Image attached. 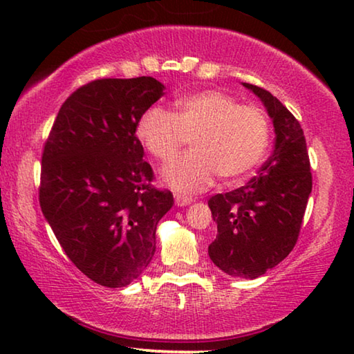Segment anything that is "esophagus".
<instances>
[{"label": "esophagus", "instance_id": "34e87169", "mask_svg": "<svg viewBox=\"0 0 354 354\" xmlns=\"http://www.w3.org/2000/svg\"><path fill=\"white\" fill-rule=\"evenodd\" d=\"M192 201H194L192 196H185V195H179V194L175 195V203L178 206H187Z\"/></svg>", "mask_w": 354, "mask_h": 354}]
</instances>
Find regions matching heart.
Instances as JSON below:
<instances>
[{"mask_svg":"<svg viewBox=\"0 0 354 354\" xmlns=\"http://www.w3.org/2000/svg\"><path fill=\"white\" fill-rule=\"evenodd\" d=\"M137 139L156 159H171L187 137L192 151L167 164L160 176L178 192L212 184H237L261 162L268 145V120L256 106H241L218 91H201L176 101L175 113L153 106L137 122Z\"/></svg>","mask_w":354,"mask_h":354,"instance_id":"obj_1","label":"heart"}]
</instances>
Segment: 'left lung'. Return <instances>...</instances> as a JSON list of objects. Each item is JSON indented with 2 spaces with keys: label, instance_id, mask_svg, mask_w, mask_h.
<instances>
[{
  "label": "left lung",
  "instance_id": "left-lung-1",
  "mask_svg": "<svg viewBox=\"0 0 354 354\" xmlns=\"http://www.w3.org/2000/svg\"><path fill=\"white\" fill-rule=\"evenodd\" d=\"M242 86L266 106L274 128V148L259 175L207 201L217 223V237L207 253L230 277L254 279L295 247L313 175L298 120L270 92L247 82Z\"/></svg>",
  "mask_w": 354,
  "mask_h": 354
}]
</instances>
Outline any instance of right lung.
I'll list each match as a JSON object with an SVG mask.
<instances>
[{
    "label": "right lung",
    "instance_id": "add662e5",
    "mask_svg": "<svg viewBox=\"0 0 354 354\" xmlns=\"http://www.w3.org/2000/svg\"><path fill=\"white\" fill-rule=\"evenodd\" d=\"M151 76L97 80L65 100L41 156L39 200L65 254L95 283H133L151 262L171 192L151 185L137 122L164 95Z\"/></svg>",
    "mask_w": 354,
    "mask_h": 354
}]
</instances>
